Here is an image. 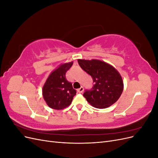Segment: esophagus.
<instances>
[{
  "label": "esophagus",
  "mask_w": 158,
  "mask_h": 158,
  "mask_svg": "<svg viewBox=\"0 0 158 158\" xmlns=\"http://www.w3.org/2000/svg\"><path fill=\"white\" fill-rule=\"evenodd\" d=\"M83 91H84V88H83V87H80V88H78V89H77V92H78L79 94H82V93L83 92Z\"/></svg>",
  "instance_id": "34e87169"
}]
</instances>
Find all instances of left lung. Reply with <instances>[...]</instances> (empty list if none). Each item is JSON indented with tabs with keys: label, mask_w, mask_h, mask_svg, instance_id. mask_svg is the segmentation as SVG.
Segmentation results:
<instances>
[{
	"label": "left lung",
	"mask_w": 158,
	"mask_h": 158,
	"mask_svg": "<svg viewBox=\"0 0 158 158\" xmlns=\"http://www.w3.org/2000/svg\"><path fill=\"white\" fill-rule=\"evenodd\" d=\"M78 64L92 76L95 83L84 97L91 106L98 109L109 107L121 97L124 88L123 80L118 70L103 60L78 59Z\"/></svg>",
	"instance_id": "obj_1"
}]
</instances>
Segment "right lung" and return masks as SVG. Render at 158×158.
Here are the masks:
<instances>
[{
	"instance_id": "add662e5",
	"label": "right lung",
	"mask_w": 158,
	"mask_h": 158,
	"mask_svg": "<svg viewBox=\"0 0 158 158\" xmlns=\"http://www.w3.org/2000/svg\"><path fill=\"white\" fill-rule=\"evenodd\" d=\"M73 62L60 64L51 72L43 86L42 95L47 106L56 110H61L71 104L76 91L66 78V73Z\"/></svg>"
}]
</instances>
